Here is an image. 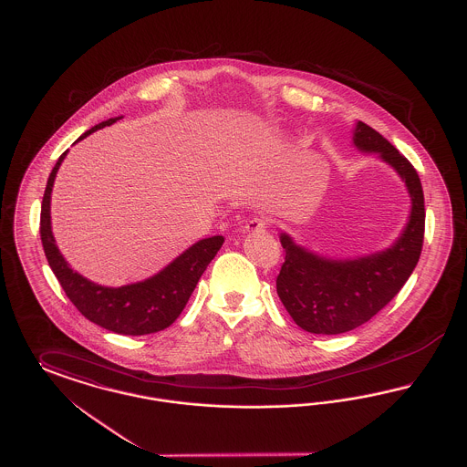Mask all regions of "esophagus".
<instances>
[{
	"instance_id": "34e87169",
	"label": "esophagus",
	"mask_w": 467,
	"mask_h": 467,
	"mask_svg": "<svg viewBox=\"0 0 467 467\" xmlns=\"http://www.w3.org/2000/svg\"><path fill=\"white\" fill-rule=\"evenodd\" d=\"M266 221H263V219H252V221H248V223H244V233H263V231H266Z\"/></svg>"
}]
</instances>
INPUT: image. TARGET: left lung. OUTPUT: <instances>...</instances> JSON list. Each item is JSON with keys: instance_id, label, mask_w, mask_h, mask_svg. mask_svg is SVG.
<instances>
[{"instance_id": "obj_1", "label": "left lung", "mask_w": 467, "mask_h": 467, "mask_svg": "<svg viewBox=\"0 0 467 467\" xmlns=\"http://www.w3.org/2000/svg\"><path fill=\"white\" fill-rule=\"evenodd\" d=\"M352 143L362 154H377L400 175L410 196V215L394 244L357 257L324 255L280 233L285 263L276 292L294 322L308 333H348L366 324L402 289L422 252L425 208L415 168L387 138L360 120Z\"/></svg>"}]
</instances>
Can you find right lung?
I'll use <instances>...</instances> for the list:
<instances>
[{"label": "right lung", "instance_id": "obj_1", "mask_svg": "<svg viewBox=\"0 0 467 467\" xmlns=\"http://www.w3.org/2000/svg\"><path fill=\"white\" fill-rule=\"evenodd\" d=\"M122 115L111 117L90 128L77 141L88 138L90 133L111 126L120 120ZM75 141V143H77ZM73 143V145H75ZM67 150L57 159L50 177L47 180L42 217H40V236L44 244L45 257L54 271L61 287L67 292V299L75 305L88 320L96 326L109 329L111 333L126 336H143L157 333L170 327L185 308L191 294L196 289L201 275L212 259L217 255L223 244V236H210L191 244L175 257L170 265L157 271L156 275L120 287H107L90 282L78 271L67 265L59 252L56 238L52 234L50 223V200L54 180L65 161Z\"/></svg>", "mask_w": 467, "mask_h": 467}]
</instances>
